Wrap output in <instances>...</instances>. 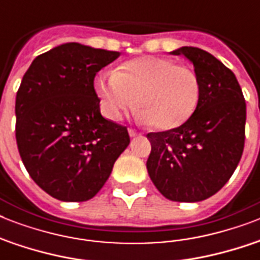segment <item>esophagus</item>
Masks as SVG:
<instances>
[{
  "instance_id": "esophagus-1",
  "label": "esophagus",
  "mask_w": 260,
  "mask_h": 260,
  "mask_svg": "<svg viewBox=\"0 0 260 260\" xmlns=\"http://www.w3.org/2000/svg\"><path fill=\"white\" fill-rule=\"evenodd\" d=\"M128 134H129L131 138H135V136H138V135H140V134H139V132H136V131H135V129H132V128H129V129H128Z\"/></svg>"
}]
</instances>
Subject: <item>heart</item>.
I'll list each match as a JSON object with an SVG mask.
<instances>
[{
  "instance_id": "heart-1",
  "label": "heart",
  "mask_w": 260,
  "mask_h": 260,
  "mask_svg": "<svg viewBox=\"0 0 260 260\" xmlns=\"http://www.w3.org/2000/svg\"><path fill=\"white\" fill-rule=\"evenodd\" d=\"M104 116L117 121L139 108L140 118L156 129L179 128L193 117L201 100V82L190 67L173 59L140 56L128 60L110 77L94 82Z\"/></svg>"
}]
</instances>
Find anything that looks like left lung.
Segmentation results:
<instances>
[{
  "label": "left lung",
  "instance_id": "obj_1",
  "mask_svg": "<svg viewBox=\"0 0 260 260\" xmlns=\"http://www.w3.org/2000/svg\"><path fill=\"white\" fill-rule=\"evenodd\" d=\"M193 63L201 100L189 121L151 132L147 170L171 201L198 202L216 194L238 167L244 148L246 101L238 79L218 59L197 47L171 52Z\"/></svg>",
  "mask_w": 260,
  "mask_h": 260
}]
</instances>
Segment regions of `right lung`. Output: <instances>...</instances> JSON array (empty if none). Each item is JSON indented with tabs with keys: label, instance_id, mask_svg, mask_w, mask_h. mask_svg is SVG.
I'll return each instance as SVG.
<instances>
[{
	"label": "right lung",
	"instance_id": "obj_1",
	"mask_svg": "<svg viewBox=\"0 0 260 260\" xmlns=\"http://www.w3.org/2000/svg\"><path fill=\"white\" fill-rule=\"evenodd\" d=\"M120 56L64 43L35 58L16 95V140L30 178L66 202L93 198L129 144L121 126L102 117L98 71Z\"/></svg>",
	"mask_w": 260,
	"mask_h": 260
}]
</instances>
